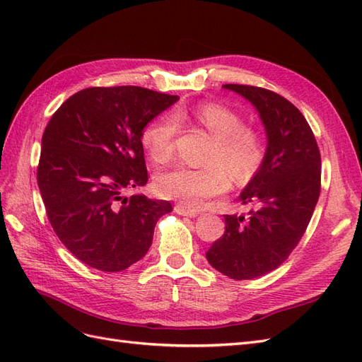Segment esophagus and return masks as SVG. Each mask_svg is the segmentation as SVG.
<instances>
[{
	"instance_id": "obj_1",
	"label": "esophagus",
	"mask_w": 362,
	"mask_h": 362,
	"mask_svg": "<svg viewBox=\"0 0 362 362\" xmlns=\"http://www.w3.org/2000/svg\"><path fill=\"white\" fill-rule=\"evenodd\" d=\"M175 211H177L181 216H189V217H196V216L199 214L196 210H192V208H187V206H184L181 204L175 205Z\"/></svg>"
}]
</instances>
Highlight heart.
<instances>
[{
  "label": "heart",
  "instance_id": "obj_1",
  "mask_svg": "<svg viewBox=\"0 0 362 362\" xmlns=\"http://www.w3.org/2000/svg\"><path fill=\"white\" fill-rule=\"evenodd\" d=\"M185 117L205 129L213 140L204 157V166H178L158 175L156 189L163 198L196 208L205 199L226 192L229 177L243 185L264 166L269 151L264 131L246 125L242 113L217 101L194 105L189 115L177 112L149 122L141 133V144L152 161L164 164L172 158L177 120Z\"/></svg>",
  "mask_w": 362,
  "mask_h": 362
}]
</instances>
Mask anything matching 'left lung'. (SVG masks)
<instances>
[{
	"mask_svg": "<svg viewBox=\"0 0 362 362\" xmlns=\"http://www.w3.org/2000/svg\"><path fill=\"white\" fill-rule=\"evenodd\" d=\"M257 107L267 133L264 166L240 194L247 214H225V233L206 250L231 279H254L279 267L298 246L322 187V158L310 124L286 98L246 84H225Z\"/></svg>",
	"mask_w": 362,
	"mask_h": 362,
	"instance_id": "8db88e82",
	"label": "left lung"
}]
</instances>
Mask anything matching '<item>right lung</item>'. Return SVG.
Instances as JSON below:
<instances>
[{"instance_id": "obj_1", "label": "right lung", "mask_w": 362, "mask_h": 362, "mask_svg": "<svg viewBox=\"0 0 362 362\" xmlns=\"http://www.w3.org/2000/svg\"><path fill=\"white\" fill-rule=\"evenodd\" d=\"M180 96L139 86L87 87L52 115L37 184L60 242L89 267L120 272L146 255L169 201L127 189L148 182L141 133Z\"/></svg>"}]
</instances>
